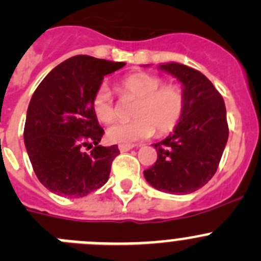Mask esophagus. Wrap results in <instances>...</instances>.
Wrapping results in <instances>:
<instances>
[{
	"instance_id": "1",
	"label": "esophagus",
	"mask_w": 261,
	"mask_h": 261,
	"mask_svg": "<svg viewBox=\"0 0 261 261\" xmlns=\"http://www.w3.org/2000/svg\"><path fill=\"white\" fill-rule=\"evenodd\" d=\"M118 148H119V150H121V152H127V150L133 149L134 145H119Z\"/></svg>"
}]
</instances>
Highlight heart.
I'll list each match as a JSON object with an SVG mask.
<instances>
[{
  "mask_svg": "<svg viewBox=\"0 0 261 261\" xmlns=\"http://www.w3.org/2000/svg\"><path fill=\"white\" fill-rule=\"evenodd\" d=\"M162 84L161 77L145 72L131 73L121 80V96L135 100L131 109L134 119L114 123L107 130V138L112 143L131 145L152 136L155 128L158 134L165 135L176 127L186 108V95L177 85ZM91 107L100 122L111 123L116 118L113 96L106 85L96 90Z\"/></svg>",
  "mask_w": 261,
  "mask_h": 261,
  "instance_id": "1",
  "label": "heart"
}]
</instances>
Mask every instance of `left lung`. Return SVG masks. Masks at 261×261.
Masks as SVG:
<instances>
[{"label": "left lung", "mask_w": 261, "mask_h": 261, "mask_svg": "<svg viewBox=\"0 0 261 261\" xmlns=\"http://www.w3.org/2000/svg\"><path fill=\"white\" fill-rule=\"evenodd\" d=\"M158 69L181 84L186 108L174 131L153 144L158 158L144 177L161 192L193 193L214 176L228 142L225 104L198 70L174 62L160 64Z\"/></svg>", "instance_id": "left-lung-1"}]
</instances>
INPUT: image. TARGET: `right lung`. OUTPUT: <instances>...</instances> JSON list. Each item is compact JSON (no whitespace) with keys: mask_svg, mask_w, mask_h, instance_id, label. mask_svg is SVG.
I'll return each mask as SVG.
<instances>
[{"mask_svg":"<svg viewBox=\"0 0 261 261\" xmlns=\"http://www.w3.org/2000/svg\"><path fill=\"white\" fill-rule=\"evenodd\" d=\"M122 62L77 55L60 63L38 85L29 101L24 144L43 187L58 196L84 197L108 181L117 145L101 147L104 135L91 101L104 75ZM90 153L83 147H92Z\"/></svg>","mask_w":261,"mask_h":261,"instance_id":"add662e5","label":"right lung"}]
</instances>
